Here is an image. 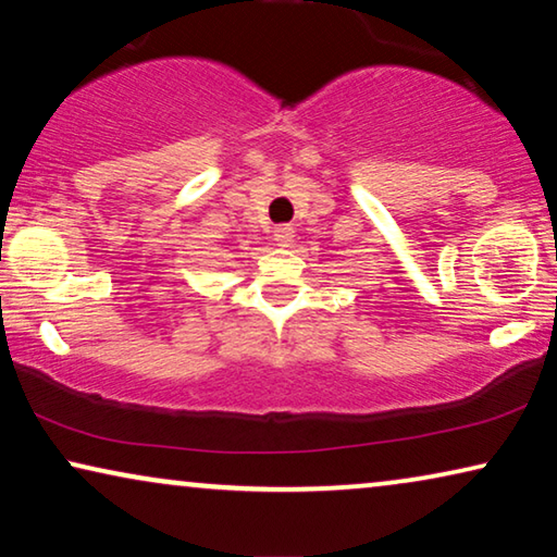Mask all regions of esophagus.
Instances as JSON below:
<instances>
[{"instance_id":"1","label":"esophagus","mask_w":557,"mask_h":557,"mask_svg":"<svg viewBox=\"0 0 557 557\" xmlns=\"http://www.w3.org/2000/svg\"><path fill=\"white\" fill-rule=\"evenodd\" d=\"M294 227L292 225H276L273 227V240L278 243V246H288V243L294 240Z\"/></svg>"}]
</instances>
